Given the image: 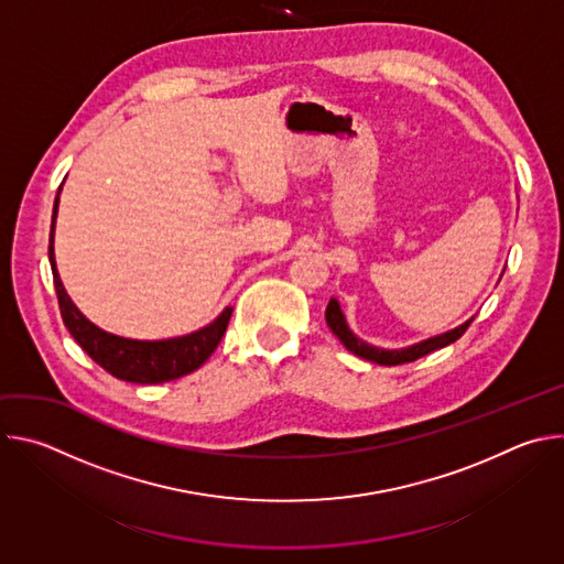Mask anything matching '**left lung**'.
<instances>
[{"label":"left lung","mask_w":564,"mask_h":564,"mask_svg":"<svg viewBox=\"0 0 564 564\" xmlns=\"http://www.w3.org/2000/svg\"><path fill=\"white\" fill-rule=\"evenodd\" d=\"M470 321H473V316H470L468 321H464L462 326L453 328V330H446V333H442V335L429 337V339H424V341H420V344H413V346H406V348L388 350V348H377V346L364 341L361 337H357V335L350 330L348 321H346V314H344V310H341V305H339V301H337L335 296L330 299V303H328V307H326V324H328V328L333 330V335L344 344V348L350 350L352 355H357V357H361V359H366V361L379 364V366H397V364L415 361V359H420V357H424V355H429V352H433V350H440V348H444V346L457 341V339L466 333V328L470 326Z\"/></svg>","instance_id":"left-lung-1"}]
</instances>
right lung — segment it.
I'll use <instances>...</instances> for the list:
<instances>
[{"label":"right lung","mask_w":564,"mask_h":564,"mask_svg":"<svg viewBox=\"0 0 564 564\" xmlns=\"http://www.w3.org/2000/svg\"><path fill=\"white\" fill-rule=\"evenodd\" d=\"M59 192L57 189L55 203H53V218H51V236H48V261L53 270V281H55V292L59 301V312L64 318V326L68 328L70 337L79 344L98 366H102L107 372L122 381L131 383H163L178 379L183 375L194 372L200 368L216 346L220 344L231 307H225L212 324L183 335V337H170V339H155V341H144V339H127L111 335L77 310V305L70 301V296L64 290V283L57 272L55 263V218H57V207H59Z\"/></svg>","instance_id":"obj_1"}]
</instances>
